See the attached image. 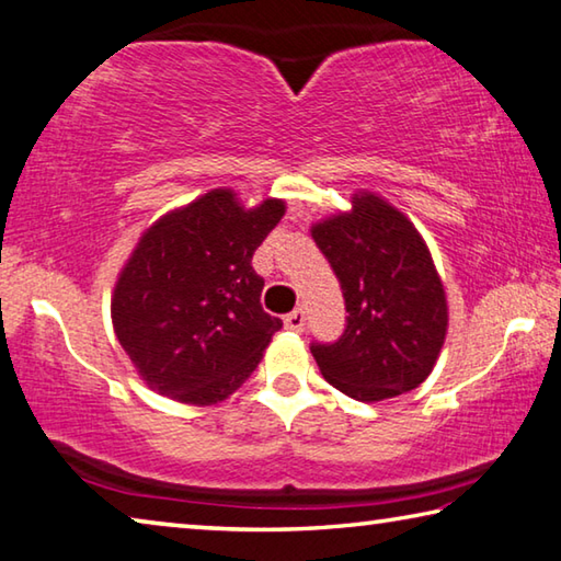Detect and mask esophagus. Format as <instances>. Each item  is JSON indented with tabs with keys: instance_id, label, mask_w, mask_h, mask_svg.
Instances as JSON below:
<instances>
[{
	"instance_id": "esophagus-1",
	"label": "esophagus",
	"mask_w": 561,
	"mask_h": 561,
	"mask_svg": "<svg viewBox=\"0 0 561 561\" xmlns=\"http://www.w3.org/2000/svg\"><path fill=\"white\" fill-rule=\"evenodd\" d=\"M283 322H286L288 330L300 332L302 325H306V312H302V308H296L293 312H288L286 318H283Z\"/></svg>"
}]
</instances>
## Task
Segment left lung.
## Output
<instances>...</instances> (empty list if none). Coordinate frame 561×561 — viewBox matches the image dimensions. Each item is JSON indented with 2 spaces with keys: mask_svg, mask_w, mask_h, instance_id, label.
I'll use <instances>...</instances> for the list:
<instances>
[{
  "mask_svg": "<svg viewBox=\"0 0 561 561\" xmlns=\"http://www.w3.org/2000/svg\"><path fill=\"white\" fill-rule=\"evenodd\" d=\"M337 275L347 325L310 352L332 387L357 401L416 389L434 369L448 328L446 293L424 239L404 214L375 194L352 211L312 226Z\"/></svg>",
  "mask_w": 561,
  "mask_h": 561,
  "instance_id": "obj_1",
  "label": "left lung"
}]
</instances>
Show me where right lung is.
Here are the masks:
<instances>
[{
	"label": "right lung",
	"instance_id": "1",
	"mask_svg": "<svg viewBox=\"0 0 561 561\" xmlns=\"http://www.w3.org/2000/svg\"><path fill=\"white\" fill-rule=\"evenodd\" d=\"M283 214L278 199L245 211L233 192L214 190L142 233L111 312L147 387L209 407L251 377L283 328L261 308L263 278L251 259Z\"/></svg>",
	"mask_w": 561,
	"mask_h": 561
}]
</instances>
